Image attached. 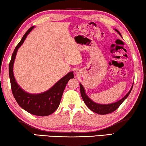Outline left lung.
<instances>
[{
  "label": "left lung",
  "mask_w": 146,
  "mask_h": 146,
  "mask_svg": "<svg viewBox=\"0 0 146 146\" xmlns=\"http://www.w3.org/2000/svg\"><path fill=\"white\" fill-rule=\"evenodd\" d=\"M114 30L121 36L120 33H119L117 29H114ZM133 83L132 84V86L131 87L130 90H129V91L127 93L126 95L124 96L122 98L120 99L118 101L115 102L107 104H102L96 103L95 102H94L93 100H92L86 94L84 88V86L81 83L80 84V88L81 96L82 98L83 101L84 102L85 104L87 106V107L90 110L94 111V112L98 113V114L104 115V114H108V113L113 112V111H114L115 110L118 108L119 106L122 104L123 102L127 98L129 94H130L131 89H132L133 88Z\"/></svg>",
  "instance_id": "1"
}]
</instances>
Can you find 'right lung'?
Here are the masks:
<instances>
[{
	"label": "right lung",
	"mask_w": 146,
	"mask_h": 146,
	"mask_svg": "<svg viewBox=\"0 0 146 146\" xmlns=\"http://www.w3.org/2000/svg\"><path fill=\"white\" fill-rule=\"evenodd\" d=\"M34 28L35 27H32L28 30L13 52L9 63V78L13 94L20 106L31 114L38 116H46L54 112L58 108L66 86L70 79L74 78V72H70L49 90L39 94L27 92L18 84L13 73L14 62L18 50Z\"/></svg>",
	"instance_id": "add662e5"
}]
</instances>
